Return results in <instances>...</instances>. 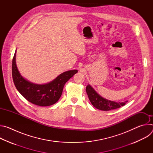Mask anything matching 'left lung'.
<instances>
[{
  "mask_svg": "<svg viewBox=\"0 0 153 153\" xmlns=\"http://www.w3.org/2000/svg\"><path fill=\"white\" fill-rule=\"evenodd\" d=\"M86 91L91 104L97 109L102 111H110L119 108L125 105V102H116L101 97L90 85L86 86Z\"/></svg>",
  "mask_w": 153,
  "mask_h": 153,
  "instance_id": "left-lung-1",
  "label": "left lung"
}]
</instances>
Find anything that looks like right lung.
I'll use <instances>...</instances> for the list:
<instances>
[{
    "mask_svg": "<svg viewBox=\"0 0 153 153\" xmlns=\"http://www.w3.org/2000/svg\"><path fill=\"white\" fill-rule=\"evenodd\" d=\"M16 53L12 62L13 80L18 91L30 102L41 106H50L60 99L63 86L71 77L77 73V70H70L58 76L51 82L38 85L31 83L22 76L16 63Z\"/></svg>",
    "mask_w": 153,
    "mask_h": 153,
    "instance_id": "obj_1",
    "label": "right lung"
}]
</instances>
